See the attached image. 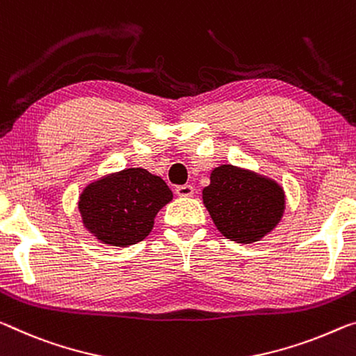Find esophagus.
<instances>
[{
	"mask_svg": "<svg viewBox=\"0 0 356 356\" xmlns=\"http://www.w3.org/2000/svg\"><path fill=\"white\" fill-rule=\"evenodd\" d=\"M176 193L179 196H184V198H187V196L193 195V187H191V185H177Z\"/></svg>",
	"mask_w": 356,
	"mask_h": 356,
	"instance_id": "1",
	"label": "esophagus"
}]
</instances>
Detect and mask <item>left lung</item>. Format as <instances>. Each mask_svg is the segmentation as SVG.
Masks as SVG:
<instances>
[{
	"instance_id": "1",
	"label": "left lung",
	"mask_w": 356,
	"mask_h": 356,
	"mask_svg": "<svg viewBox=\"0 0 356 356\" xmlns=\"http://www.w3.org/2000/svg\"><path fill=\"white\" fill-rule=\"evenodd\" d=\"M202 201L220 233L239 244L264 238L285 211V193L277 182L233 165L213 169Z\"/></svg>"
}]
</instances>
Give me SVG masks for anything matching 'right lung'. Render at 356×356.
Returning a JSON list of instances; mask_svg holds the SVG:
<instances>
[{
  "mask_svg": "<svg viewBox=\"0 0 356 356\" xmlns=\"http://www.w3.org/2000/svg\"><path fill=\"white\" fill-rule=\"evenodd\" d=\"M172 200L165 180L129 168L90 184L79 196L82 223L109 245L138 244L154 228L158 211Z\"/></svg>",
  "mask_w": 356,
  "mask_h": 356,
  "instance_id": "add662e5",
  "label": "right lung"
}]
</instances>
